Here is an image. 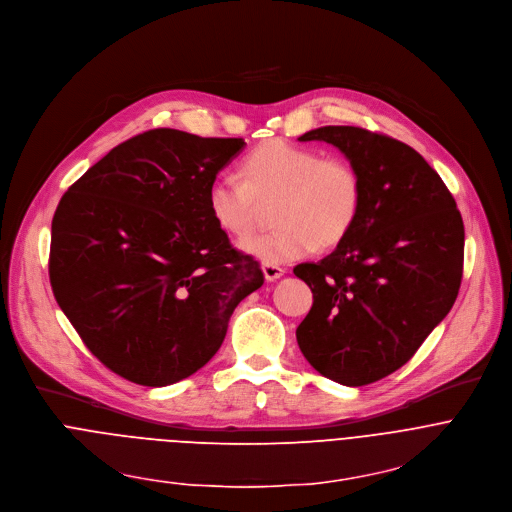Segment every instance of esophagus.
Returning a JSON list of instances; mask_svg holds the SVG:
<instances>
[{
  "label": "esophagus",
  "instance_id": "obj_1",
  "mask_svg": "<svg viewBox=\"0 0 512 512\" xmlns=\"http://www.w3.org/2000/svg\"><path fill=\"white\" fill-rule=\"evenodd\" d=\"M262 272H264V278H266L268 282H274V280H278L282 274H285V268L278 266V264H268V262H264V264H262Z\"/></svg>",
  "mask_w": 512,
  "mask_h": 512
}]
</instances>
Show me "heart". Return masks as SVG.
<instances>
[{
  "mask_svg": "<svg viewBox=\"0 0 512 512\" xmlns=\"http://www.w3.org/2000/svg\"><path fill=\"white\" fill-rule=\"evenodd\" d=\"M242 177L219 175L207 189L209 213L223 232L246 236L254 230L260 203H272V232L248 236L240 248L268 264L311 254L317 246L344 242L362 211L364 187L356 166L344 158H323L317 150L270 140L252 150Z\"/></svg>",
  "mask_w": 512,
  "mask_h": 512,
  "instance_id": "1",
  "label": "heart"
}]
</instances>
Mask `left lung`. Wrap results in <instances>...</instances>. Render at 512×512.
Listing matches in <instances>:
<instances>
[{
  "label": "left lung",
  "instance_id": "8db88e82",
  "mask_svg": "<svg viewBox=\"0 0 512 512\" xmlns=\"http://www.w3.org/2000/svg\"><path fill=\"white\" fill-rule=\"evenodd\" d=\"M299 140L342 152L364 199L344 242L295 266L313 291L297 342L325 378L364 386L407 364L456 303L464 221L441 177L405 142L354 126H323Z\"/></svg>",
  "mask_w": 512,
  "mask_h": 512
}]
</instances>
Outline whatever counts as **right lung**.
I'll use <instances>...</instances> for the list:
<instances>
[{"label":"right lung","instance_id":"add662e5","mask_svg":"<svg viewBox=\"0 0 512 512\" xmlns=\"http://www.w3.org/2000/svg\"><path fill=\"white\" fill-rule=\"evenodd\" d=\"M246 142L156 128L69 187L52 217L48 274L89 352L142 386L175 384L223 344L260 264L215 223L207 189Z\"/></svg>","mask_w":512,"mask_h":512}]
</instances>
